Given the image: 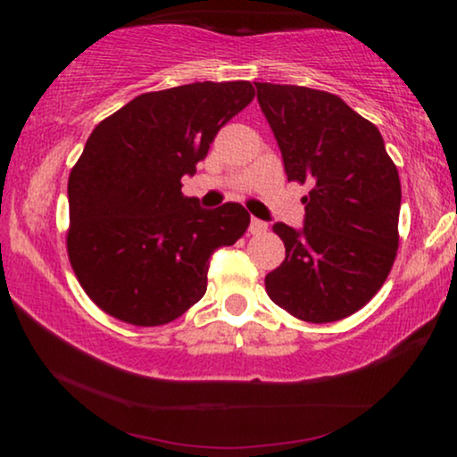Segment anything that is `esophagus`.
Wrapping results in <instances>:
<instances>
[{
    "label": "esophagus",
    "mask_w": 457,
    "mask_h": 457,
    "mask_svg": "<svg viewBox=\"0 0 457 457\" xmlns=\"http://www.w3.org/2000/svg\"><path fill=\"white\" fill-rule=\"evenodd\" d=\"M266 228H268V224L264 220H260V218H252V222H249V233H253V235L264 233Z\"/></svg>",
    "instance_id": "esophagus-1"
}]
</instances>
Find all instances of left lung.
Here are the masks:
<instances>
[{
	"label": "left lung",
	"instance_id": "1",
	"mask_svg": "<svg viewBox=\"0 0 457 457\" xmlns=\"http://www.w3.org/2000/svg\"><path fill=\"white\" fill-rule=\"evenodd\" d=\"M289 180L308 183L303 228L272 227L285 260L266 293L305 322H335L370 302L399 245L402 185L378 129L341 97L255 83Z\"/></svg>",
	"mask_w": 457,
	"mask_h": 457
}]
</instances>
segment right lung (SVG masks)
Wrapping results in <instances>:
<instances>
[{"instance_id":"1","label":"right lung","mask_w":457,"mask_h":457,"mask_svg":"<svg viewBox=\"0 0 457 457\" xmlns=\"http://www.w3.org/2000/svg\"><path fill=\"white\" fill-rule=\"evenodd\" d=\"M253 96L249 80L180 85L143 93L93 129L68 179L66 245L105 314L160 327L204 297L212 253L241 239L249 214L233 202L204 210L180 179Z\"/></svg>"}]
</instances>
